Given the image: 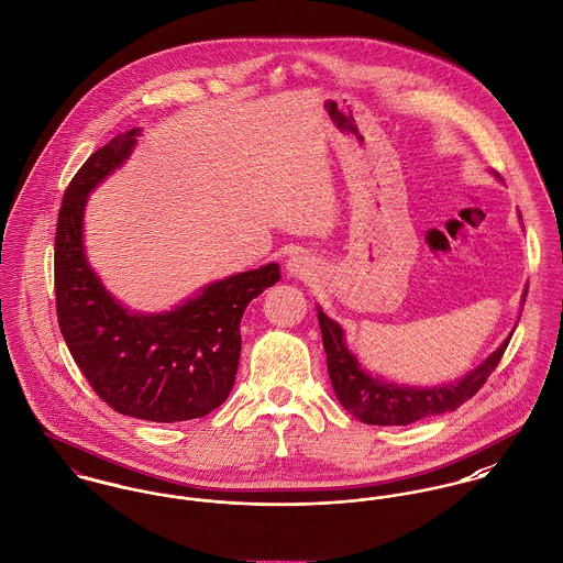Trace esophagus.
Returning a JSON list of instances; mask_svg holds the SVG:
<instances>
[{
	"label": "esophagus",
	"instance_id": "1",
	"mask_svg": "<svg viewBox=\"0 0 563 563\" xmlns=\"http://www.w3.org/2000/svg\"><path fill=\"white\" fill-rule=\"evenodd\" d=\"M314 260L312 257H308V255H303V253H296V255H291L287 263H285V269H287V274L289 276H294V278H308L312 272H314Z\"/></svg>",
	"mask_w": 563,
	"mask_h": 563
}]
</instances>
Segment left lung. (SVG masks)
Instances as JSON below:
<instances>
[{
    "instance_id": "left-lung-1",
    "label": "left lung",
    "mask_w": 563,
    "mask_h": 563,
    "mask_svg": "<svg viewBox=\"0 0 563 563\" xmlns=\"http://www.w3.org/2000/svg\"><path fill=\"white\" fill-rule=\"evenodd\" d=\"M527 296V289H525ZM323 349L328 355V373L339 402L364 424L407 427L429 416L459 409L484 386L486 377L497 368L512 334L482 360L467 375L441 386H405L371 375L345 341V330L317 306Z\"/></svg>"
}]
</instances>
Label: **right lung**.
<instances>
[{
  "mask_svg": "<svg viewBox=\"0 0 563 563\" xmlns=\"http://www.w3.org/2000/svg\"><path fill=\"white\" fill-rule=\"evenodd\" d=\"M141 129L96 150L64 192L55 231V303L62 336L93 391L118 413L147 422L203 418L233 388L240 321L249 302L280 280L267 263L206 285L163 312L115 300L84 244L87 199L132 154Z\"/></svg>",
  "mask_w": 563,
  "mask_h": 563,
  "instance_id": "1",
  "label": "right lung"
}]
</instances>
